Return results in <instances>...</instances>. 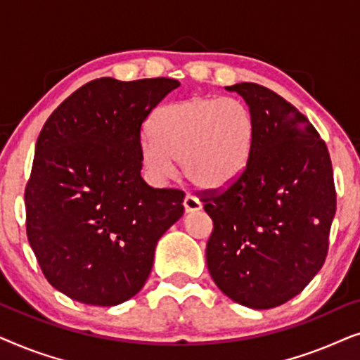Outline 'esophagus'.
Instances as JSON below:
<instances>
[{
  "label": "esophagus",
  "mask_w": 360,
  "mask_h": 360,
  "mask_svg": "<svg viewBox=\"0 0 360 360\" xmlns=\"http://www.w3.org/2000/svg\"><path fill=\"white\" fill-rule=\"evenodd\" d=\"M184 206L186 213H193V211H200L201 210V203L198 198H195L193 195H186L184 200Z\"/></svg>",
  "instance_id": "34e87169"
}]
</instances>
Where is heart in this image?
<instances>
[{"instance_id":"heart-1","label":"heart","mask_w":360,"mask_h":360,"mask_svg":"<svg viewBox=\"0 0 360 360\" xmlns=\"http://www.w3.org/2000/svg\"><path fill=\"white\" fill-rule=\"evenodd\" d=\"M254 139V116L244 101L191 96L152 115L141 159L155 180L169 179L180 164L196 188L223 190L243 175Z\"/></svg>"}]
</instances>
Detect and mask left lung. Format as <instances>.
<instances>
[{
    "label": "left lung",
    "instance_id": "obj_1",
    "mask_svg": "<svg viewBox=\"0 0 360 360\" xmlns=\"http://www.w3.org/2000/svg\"><path fill=\"white\" fill-rule=\"evenodd\" d=\"M226 88L249 105L255 139L234 184L198 195L213 219L206 264L231 300L269 309L302 292L326 260L333 165L326 142L292 103L257 83Z\"/></svg>",
    "mask_w": 360,
    "mask_h": 360
}]
</instances>
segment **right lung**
Wrapping results in <instances>:
<instances>
[{"label": "right lung", "mask_w": 360, "mask_h": 360, "mask_svg": "<svg viewBox=\"0 0 360 360\" xmlns=\"http://www.w3.org/2000/svg\"><path fill=\"white\" fill-rule=\"evenodd\" d=\"M179 86L96 78L44 124L24 190L26 233L44 277L72 300L115 307L134 297L157 240L184 214V191L141 176L142 124Z\"/></svg>", "instance_id": "right-lung-1"}]
</instances>
